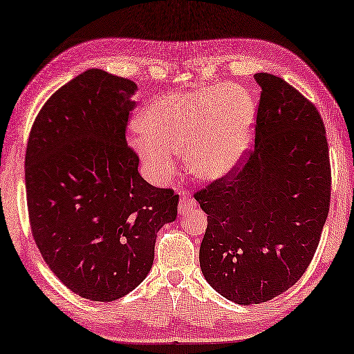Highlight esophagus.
I'll return each instance as SVG.
<instances>
[{
  "label": "esophagus",
  "mask_w": 354,
  "mask_h": 354,
  "mask_svg": "<svg viewBox=\"0 0 354 354\" xmlns=\"http://www.w3.org/2000/svg\"><path fill=\"white\" fill-rule=\"evenodd\" d=\"M195 207H196V201L194 200V198H191V195L185 191L180 192V201H178V213L180 214H186L187 212L195 209Z\"/></svg>",
  "instance_id": "34e87169"
}]
</instances>
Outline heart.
I'll return each mask as SVG.
<instances>
[{
    "mask_svg": "<svg viewBox=\"0 0 354 354\" xmlns=\"http://www.w3.org/2000/svg\"><path fill=\"white\" fill-rule=\"evenodd\" d=\"M254 120L255 105L246 90L205 85L151 102L132 144L158 182L171 177L180 153H186V165L195 177L214 180L243 158Z\"/></svg>",
    "mask_w": 354,
    "mask_h": 354,
    "instance_id": "heart-1",
    "label": "heart"
}]
</instances>
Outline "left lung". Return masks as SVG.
Wrapping results in <instances>:
<instances>
[{"mask_svg":"<svg viewBox=\"0 0 354 354\" xmlns=\"http://www.w3.org/2000/svg\"><path fill=\"white\" fill-rule=\"evenodd\" d=\"M255 142L228 174L194 194L209 214L200 248L207 282L239 305L279 296L301 278L330 205L320 112L292 85L257 73Z\"/></svg>","mask_w":354,"mask_h":354,"instance_id":"left-lung-1","label":"left lung"}]
</instances>
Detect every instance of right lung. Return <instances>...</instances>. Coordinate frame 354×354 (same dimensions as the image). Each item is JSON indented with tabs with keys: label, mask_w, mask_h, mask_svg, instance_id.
<instances>
[{
	"label": "right lung",
	"mask_w": 354,
	"mask_h": 354,
	"mask_svg": "<svg viewBox=\"0 0 354 354\" xmlns=\"http://www.w3.org/2000/svg\"><path fill=\"white\" fill-rule=\"evenodd\" d=\"M136 90L99 68L81 73L41 106L25 151L34 242L68 290L94 301L140 286L158 231L177 218L178 195L145 182L126 141Z\"/></svg>",
	"instance_id": "1"
}]
</instances>
